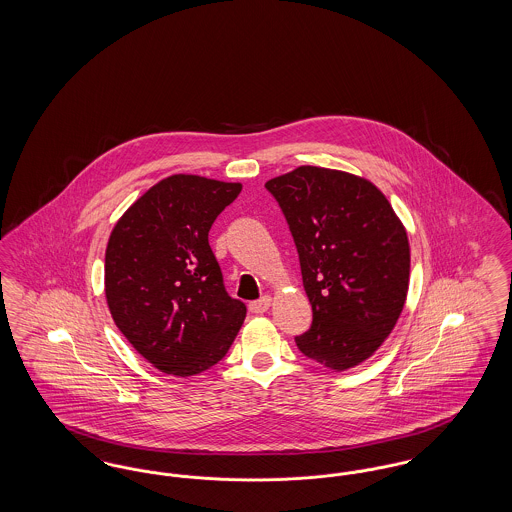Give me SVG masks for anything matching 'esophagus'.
I'll list each match as a JSON object with an SVG mask.
<instances>
[{
    "instance_id": "obj_1",
    "label": "esophagus",
    "mask_w": 512,
    "mask_h": 512,
    "mask_svg": "<svg viewBox=\"0 0 512 512\" xmlns=\"http://www.w3.org/2000/svg\"><path fill=\"white\" fill-rule=\"evenodd\" d=\"M270 297L265 295V297H261V299H257V301H251L249 303V311L251 313H255V315H261V313H267L268 307H270Z\"/></svg>"
}]
</instances>
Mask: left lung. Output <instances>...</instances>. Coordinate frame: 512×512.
I'll list each match as a JSON object with an SVG mask.
<instances>
[{"instance_id": "obj_1", "label": "left lung", "mask_w": 512, "mask_h": 512, "mask_svg": "<svg viewBox=\"0 0 512 512\" xmlns=\"http://www.w3.org/2000/svg\"><path fill=\"white\" fill-rule=\"evenodd\" d=\"M290 224L313 307L299 351L328 366L361 365L390 336L409 292L411 249L403 222L370 180L297 167L268 180Z\"/></svg>"}]
</instances>
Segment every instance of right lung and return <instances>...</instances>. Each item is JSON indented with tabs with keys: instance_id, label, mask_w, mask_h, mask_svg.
Listing matches in <instances>:
<instances>
[{
	"instance_id": "obj_1",
	"label": "right lung",
	"mask_w": 512,
	"mask_h": 512,
	"mask_svg": "<svg viewBox=\"0 0 512 512\" xmlns=\"http://www.w3.org/2000/svg\"><path fill=\"white\" fill-rule=\"evenodd\" d=\"M238 182L172 174L117 220L105 249V297L117 328L155 368L194 376L228 353L245 305L222 284L209 245Z\"/></svg>"
}]
</instances>
